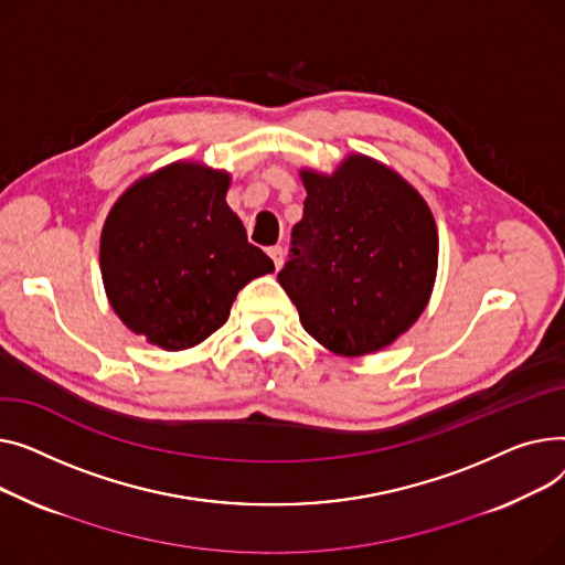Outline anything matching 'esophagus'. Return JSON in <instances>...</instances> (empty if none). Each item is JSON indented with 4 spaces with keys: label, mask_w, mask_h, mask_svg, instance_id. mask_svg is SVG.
<instances>
[{
    "label": "esophagus",
    "mask_w": 565,
    "mask_h": 565,
    "mask_svg": "<svg viewBox=\"0 0 565 565\" xmlns=\"http://www.w3.org/2000/svg\"><path fill=\"white\" fill-rule=\"evenodd\" d=\"M267 253H269V257L274 259L276 269H280V267H282V262H285V250H282V246H271Z\"/></svg>",
    "instance_id": "esophagus-1"
}]
</instances>
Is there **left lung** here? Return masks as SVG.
I'll return each mask as SVG.
<instances>
[{"label": "left lung", "mask_w": 565, "mask_h": 565, "mask_svg": "<svg viewBox=\"0 0 565 565\" xmlns=\"http://www.w3.org/2000/svg\"><path fill=\"white\" fill-rule=\"evenodd\" d=\"M298 175L308 198L278 282L321 347L344 358L376 353L428 306L436 218L411 182L367 154L351 152L333 173Z\"/></svg>", "instance_id": "1"}]
</instances>
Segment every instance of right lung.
<instances>
[{"mask_svg":"<svg viewBox=\"0 0 565 565\" xmlns=\"http://www.w3.org/2000/svg\"><path fill=\"white\" fill-rule=\"evenodd\" d=\"M230 173L173 161L127 186L99 235V271L118 319L163 351L218 330L250 280L274 274L225 203Z\"/></svg>","mask_w":565,"mask_h":565,"instance_id":"right-lung-1","label":"right lung"}]
</instances>
